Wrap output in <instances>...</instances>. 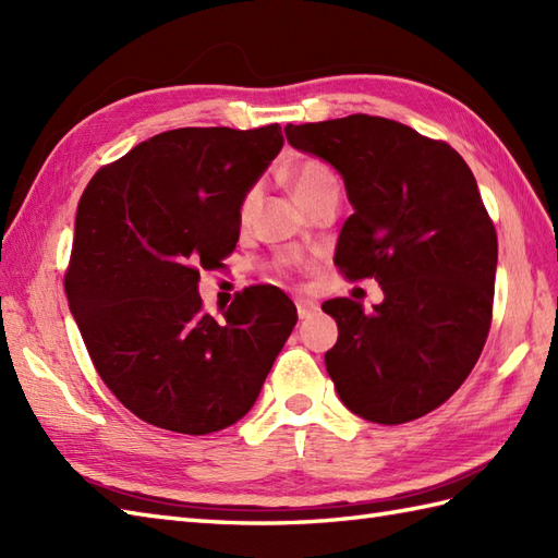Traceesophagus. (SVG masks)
Instances as JSON below:
<instances>
[{"label": "esophagus", "instance_id": "1", "mask_svg": "<svg viewBox=\"0 0 558 558\" xmlns=\"http://www.w3.org/2000/svg\"><path fill=\"white\" fill-rule=\"evenodd\" d=\"M294 304H298V314L300 318H306L318 312V302L310 300V298H294Z\"/></svg>", "mask_w": 558, "mask_h": 558}]
</instances>
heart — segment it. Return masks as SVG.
<instances>
[{"mask_svg": "<svg viewBox=\"0 0 558 558\" xmlns=\"http://www.w3.org/2000/svg\"><path fill=\"white\" fill-rule=\"evenodd\" d=\"M290 182H292L294 198H298V204H302V201L312 198L318 192H324V189L338 186V174L322 160H304L292 170ZM256 201H258V186L248 189L244 201H242V218L244 220L252 216Z\"/></svg>", "mask_w": 558, "mask_h": 558, "instance_id": "b5f03b06", "label": "heart"}]
</instances>
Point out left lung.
I'll return each instance as SVG.
<instances>
[{
	"mask_svg": "<svg viewBox=\"0 0 558 558\" xmlns=\"http://www.w3.org/2000/svg\"><path fill=\"white\" fill-rule=\"evenodd\" d=\"M286 136L345 182L354 213L336 264L384 290L374 312L348 298L322 306L338 324L326 352L338 398L366 422L417 420L456 393L489 333L499 244L475 174L448 144L384 117L288 124Z\"/></svg>",
	"mask_w": 558,
	"mask_h": 558,
	"instance_id": "obj_1",
	"label": "left lung"
}]
</instances>
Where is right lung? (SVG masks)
Returning <instances> with one entry per match:
<instances>
[{
    "mask_svg": "<svg viewBox=\"0 0 558 558\" xmlns=\"http://www.w3.org/2000/svg\"><path fill=\"white\" fill-rule=\"evenodd\" d=\"M280 148L278 124L172 129L78 201L69 310L105 386L153 426L204 436L240 422L298 324L278 288H246L222 318L198 294V270L232 254L242 201Z\"/></svg>",
    "mask_w": 558,
    "mask_h": 558,
    "instance_id": "obj_1",
    "label": "right lung"
}]
</instances>
